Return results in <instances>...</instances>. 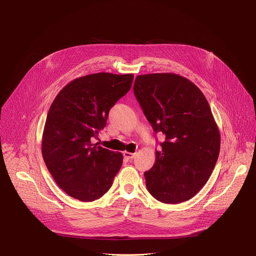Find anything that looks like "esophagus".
Listing matches in <instances>:
<instances>
[{
	"instance_id": "1",
	"label": "esophagus",
	"mask_w": 256,
	"mask_h": 256,
	"mask_svg": "<svg viewBox=\"0 0 256 256\" xmlns=\"http://www.w3.org/2000/svg\"><path fill=\"white\" fill-rule=\"evenodd\" d=\"M134 153H130V152H124V158L128 159V160H132L134 158Z\"/></svg>"
}]
</instances>
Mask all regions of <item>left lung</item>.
Wrapping results in <instances>:
<instances>
[{"label":"left lung","instance_id":"1","mask_svg":"<svg viewBox=\"0 0 256 256\" xmlns=\"http://www.w3.org/2000/svg\"><path fill=\"white\" fill-rule=\"evenodd\" d=\"M134 96L155 132L165 142L144 172L149 192L164 204L194 198L206 184L220 153L221 138L202 92L172 72L140 75Z\"/></svg>","mask_w":256,"mask_h":256}]
</instances>
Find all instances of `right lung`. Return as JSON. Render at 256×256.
I'll use <instances>...</instances> for the list:
<instances>
[{"label": "right lung", "mask_w": 256, "mask_h": 256, "mask_svg": "<svg viewBox=\"0 0 256 256\" xmlns=\"http://www.w3.org/2000/svg\"><path fill=\"white\" fill-rule=\"evenodd\" d=\"M132 74L97 72L77 78L54 98L46 120L42 152L56 184L70 196L93 202L112 188L122 154L92 144L110 108L132 87Z\"/></svg>", "instance_id": "add662e5"}]
</instances>
